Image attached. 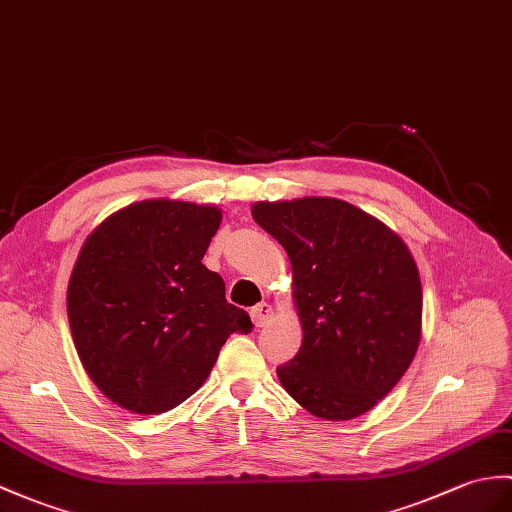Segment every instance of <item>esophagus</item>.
<instances>
[{"label":"esophagus","mask_w":512,"mask_h":512,"mask_svg":"<svg viewBox=\"0 0 512 512\" xmlns=\"http://www.w3.org/2000/svg\"><path fill=\"white\" fill-rule=\"evenodd\" d=\"M270 316H272V307L268 303H259L251 310V318L257 327H264L270 320Z\"/></svg>","instance_id":"esophagus-1"}]
</instances>
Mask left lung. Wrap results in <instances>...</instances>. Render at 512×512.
I'll list each match as a JSON object with an SVG mask.
<instances>
[{"instance_id":"left-lung-1","label":"left lung","mask_w":512,"mask_h":512,"mask_svg":"<svg viewBox=\"0 0 512 512\" xmlns=\"http://www.w3.org/2000/svg\"><path fill=\"white\" fill-rule=\"evenodd\" d=\"M292 261L303 344L277 375L318 419L349 421L397 386L421 340L417 264L386 224L338 198L257 202Z\"/></svg>"}]
</instances>
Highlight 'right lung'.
I'll return each mask as SVG.
<instances>
[{"label": "right lung", "instance_id": "obj_1", "mask_svg": "<svg viewBox=\"0 0 512 512\" xmlns=\"http://www.w3.org/2000/svg\"><path fill=\"white\" fill-rule=\"evenodd\" d=\"M220 220L216 207L146 200L106 218L82 246L69 327L87 375L117 406L176 408L209 377L227 338L253 329L202 264Z\"/></svg>", "mask_w": 512, "mask_h": 512}]
</instances>
